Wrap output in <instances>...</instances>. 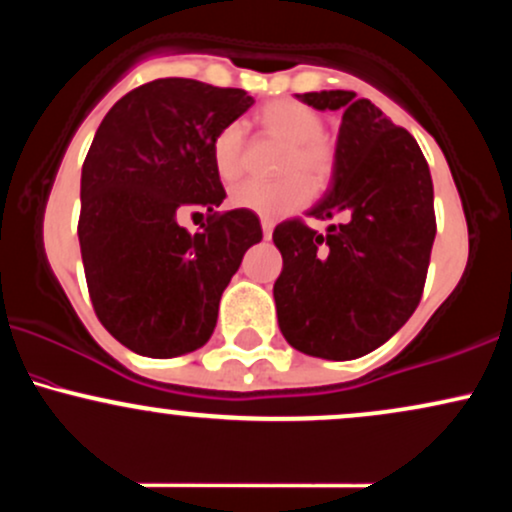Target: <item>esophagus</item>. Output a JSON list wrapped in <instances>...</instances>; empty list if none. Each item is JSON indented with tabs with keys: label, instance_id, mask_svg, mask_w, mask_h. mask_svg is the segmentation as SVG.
Masks as SVG:
<instances>
[{
	"label": "esophagus",
	"instance_id": "esophagus-1",
	"mask_svg": "<svg viewBox=\"0 0 512 512\" xmlns=\"http://www.w3.org/2000/svg\"><path fill=\"white\" fill-rule=\"evenodd\" d=\"M260 223H262V233H264V238H272V231H274V221L272 219H267V216H262L260 219Z\"/></svg>",
	"mask_w": 512,
	"mask_h": 512
}]
</instances>
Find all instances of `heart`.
<instances>
[{"label": "heart", "instance_id": "b5f03b06", "mask_svg": "<svg viewBox=\"0 0 512 512\" xmlns=\"http://www.w3.org/2000/svg\"><path fill=\"white\" fill-rule=\"evenodd\" d=\"M257 122L264 132L289 144L279 166V173L286 178L276 182H243L231 192V204L262 216H279L303 207L310 199V185L322 190L330 182L337 163L334 146L325 137V120L298 101H272L257 110ZM211 163L223 182H233L243 175V127L233 122L216 134L211 142Z\"/></svg>", "mask_w": 512, "mask_h": 512}]
</instances>
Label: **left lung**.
<instances>
[{
  "mask_svg": "<svg viewBox=\"0 0 512 512\" xmlns=\"http://www.w3.org/2000/svg\"><path fill=\"white\" fill-rule=\"evenodd\" d=\"M317 110H344L337 163L315 219L274 228L281 252L274 284L286 342L303 354L349 361L378 349L409 320L424 293L436 211L431 170L419 144L354 91L298 93Z\"/></svg>",
  "mask_w": 512,
  "mask_h": 512,
  "instance_id": "left-lung-1",
  "label": "left lung"
}]
</instances>
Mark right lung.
Here are the masks:
<instances>
[{"label":"right lung","instance_id":"add662e5","mask_svg":"<svg viewBox=\"0 0 512 512\" xmlns=\"http://www.w3.org/2000/svg\"><path fill=\"white\" fill-rule=\"evenodd\" d=\"M255 103L243 88L156 79L103 117L81 168L79 245L101 325L134 354L170 358L209 342L221 293L262 240L248 209L226 197L211 142ZM204 208L187 234L180 210Z\"/></svg>","mask_w":512,"mask_h":512}]
</instances>
